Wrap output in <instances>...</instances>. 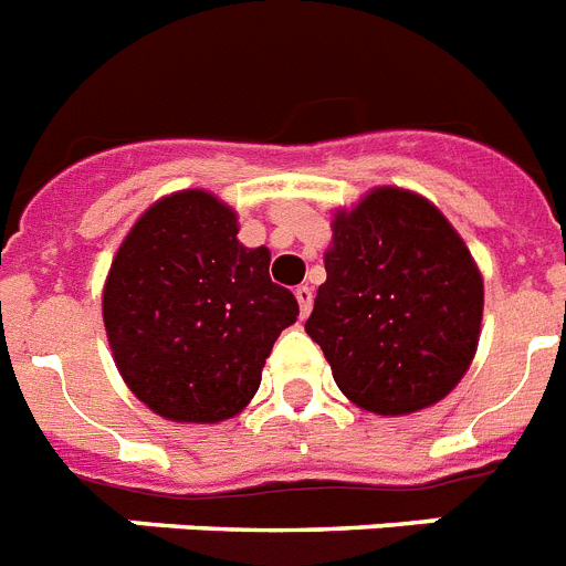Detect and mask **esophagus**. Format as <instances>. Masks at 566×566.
Wrapping results in <instances>:
<instances>
[{
    "label": "esophagus",
    "instance_id": "1",
    "mask_svg": "<svg viewBox=\"0 0 566 566\" xmlns=\"http://www.w3.org/2000/svg\"><path fill=\"white\" fill-rule=\"evenodd\" d=\"M294 297L301 303V315L306 317L312 312V289L310 286H297L294 289Z\"/></svg>",
    "mask_w": 566,
    "mask_h": 566
}]
</instances>
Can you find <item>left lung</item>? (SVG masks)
<instances>
[{"instance_id":"left-lung-1","label":"left lung","mask_w":566,"mask_h":566,"mask_svg":"<svg viewBox=\"0 0 566 566\" xmlns=\"http://www.w3.org/2000/svg\"><path fill=\"white\" fill-rule=\"evenodd\" d=\"M306 333L358 408L399 417L440 401L469 370L483 317V277L428 199L373 190L340 210Z\"/></svg>"}]
</instances>
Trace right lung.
Masks as SVG:
<instances>
[{"label": "right lung", "mask_w": 566, "mask_h": 566, "mask_svg": "<svg viewBox=\"0 0 566 566\" xmlns=\"http://www.w3.org/2000/svg\"><path fill=\"white\" fill-rule=\"evenodd\" d=\"M269 263V249L240 245L233 210L205 190L167 196L135 222L106 277L104 324L149 410L222 422L249 405L274 340L301 315Z\"/></svg>", "instance_id": "1"}]
</instances>
